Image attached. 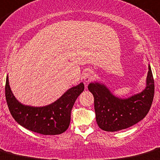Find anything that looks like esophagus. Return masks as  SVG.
Here are the masks:
<instances>
[{
    "label": "esophagus",
    "instance_id": "obj_1",
    "mask_svg": "<svg viewBox=\"0 0 160 160\" xmlns=\"http://www.w3.org/2000/svg\"><path fill=\"white\" fill-rule=\"evenodd\" d=\"M92 77H93V72L91 70H87L84 72V73L83 74V79L85 84H87V83L91 80Z\"/></svg>",
    "mask_w": 160,
    "mask_h": 160
}]
</instances>
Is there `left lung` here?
Masks as SVG:
<instances>
[{
  "mask_svg": "<svg viewBox=\"0 0 160 160\" xmlns=\"http://www.w3.org/2000/svg\"><path fill=\"white\" fill-rule=\"evenodd\" d=\"M148 67L145 89L127 98L116 97L100 82L88 85L94 97L96 120L100 129L108 132L122 130L135 125L147 115L154 97L153 77L150 65Z\"/></svg>",
  "mask_w": 160,
  "mask_h": 160,
  "instance_id": "obj_1",
  "label": "left lung"
}]
</instances>
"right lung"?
I'll use <instances>...</instances> for the list:
<instances>
[{"label": "right lung", "mask_w": 160, "mask_h": 160, "mask_svg": "<svg viewBox=\"0 0 160 160\" xmlns=\"http://www.w3.org/2000/svg\"><path fill=\"white\" fill-rule=\"evenodd\" d=\"M84 90L83 83L67 90L58 100L44 107H31L22 104L13 96L6 78L5 96L11 114L24 128L43 134L58 135L68 129L73 104Z\"/></svg>", "instance_id": "add662e5"}]
</instances>
